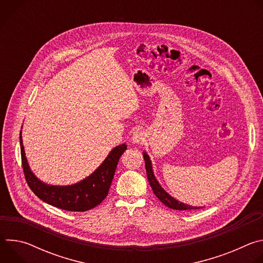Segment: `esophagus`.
<instances>
[{"label": "esophagus", "mask_w": 263, "mask_h": 263, "mask_svg": "<svg viewBox=\"0 0 263 263\" xmlns=\"http://www.w3.org/2000/svg\"><path fill=\"white\" fill-rule=\"evenodd\" d=\"M146 138V134L144 131L142 130H136L135 132H133L132 137H131V141L133 143H142Z\"/></svg>", "instance_id": "esophagus-1"}]
</instances>
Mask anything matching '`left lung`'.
I'll return each instance as SVG.
<instances>
[{
	"mask_svg": "<svg viewBox=\"0 0 263 263\" xmlns=\"http://www.w3.org/2000/svg\"><path fill=\"white\" fill-rule=\"evenodd\" d=\"M143 159L145 163V171H146V176L149 185H151L152 190L155 194V196L168 208L175 209V210H193V209H200L203 207H197V206H192L189 204H184L175 198H173L170 194H167L162 187L159 184L158 180L156 179L154 172H153V166H152V161L149 159V156L146 154V152H143Z\"/></svg>",
	"mask_w": 263,
	"mask_h": 263,
	"instance_id": "left-lung-1",
	"label": "left lung"
}]
</instances>
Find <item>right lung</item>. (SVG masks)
Listing matches in <instances>:
<instances>
[{"label":"right lung","mask_w":263,"mask_h":263,"mask_svg":"<svg viewBox=\"0 0 263 263\" xmlns=\"http://www.w3.org/2000/svg\"><path fill=\"white\" fill-rule=\"evenodd\" d=\"M22 164L26 181L31 191L41 200L66 211H87L107 197L118 162L127 149V144L117 145L110 151L101 165L88 177L71 185H51L43 182L31 171L20 133Z\"/></svg>","instance_id":"1"}]
</instances>
